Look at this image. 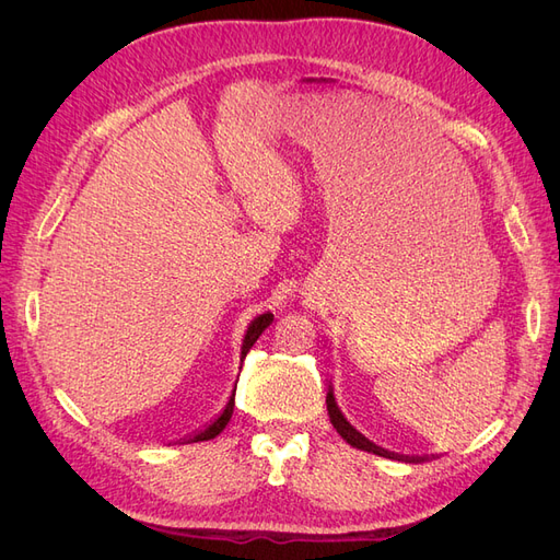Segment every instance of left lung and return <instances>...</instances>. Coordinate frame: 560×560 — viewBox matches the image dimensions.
I'll return each mask as SVG.
<instances>
[{"instance_id":"obj_1","label":"left lung","mask_w":560,"mask_h":560,"mask_svg":"<svg viewBox=\"0 0 560 560\" xmlns=\"http://www.w3.org/2000/svg\"><path fill=\"white\" fill-rule=\"evenodd\" d=\"M327 411H329V420H331V425L336 428V432L341 434L352 448H360V451H366V453H376V455H383V457H397L395 453H387V451H383V448L371 444L366 436H362L358 430H354V428L350 425V422L343 418V413L338 411V406H336V399H334L331 389L327 393ZM413 460H416V457H411V463H413Z\"/></svg>"}]
</instances>
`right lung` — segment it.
Listing matches in <instances>:
<instances>
[{
  "mask_svg": "<svg viewBox=\"0 0 560 560\" xmlns=\"http://www.w3.org/2000/svg\"><path fill=\"white\" fill-rule=\"evenodd\" d=\"M270 322H273V315H270V313H264V315H259L257 319L252 322L249 329H247V334H245V341H243V358H245V354L249 352V348H252L254 343H257V338L261 336V331L270 325ZM233 399H235V393L231 395V399H229V404H226L224 413L219 416L208 430H202L200 434H196L194 439H189V442H208V439H214L219 432H224V428L229 425V420H231V416H233V406H235V401H233Z\"/></svg>",
  "mask_w": 560,
  "mask_h": 560,
  "instance_id": "add662e5",
  "label": "right lung"
}]
</instances>
